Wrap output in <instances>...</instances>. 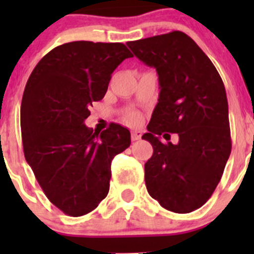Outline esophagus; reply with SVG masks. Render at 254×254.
Here are the masks:
<instances>
[{
  "label": "esophagus",
  "mask_w": 254,
  "mask_h": 254,
  "mask_svg": "<svg viewBox=\"0 0 254 254\" xmlns=\"http://www.w3.org/2000/svg\"><path fill=\"white\" fill-rule=\"evenodd\" d=\"M141 131H137V130H132L131 131V140L132 141H137V140L141 139Z\"/></svg>",
  "instance_id": "34e87169"
}]
</instances>
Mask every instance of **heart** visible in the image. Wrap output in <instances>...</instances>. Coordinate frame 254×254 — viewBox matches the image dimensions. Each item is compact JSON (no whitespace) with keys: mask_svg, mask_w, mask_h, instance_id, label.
Instances as JSON below:
<instances>
[{"mask_svg":"<svg viewBox=\"0 0 254 254\" xmlns=\"http://www.w3.org/2000/svg\"><path fill=\"white\" fill-rule=\"evenodd\" d=\"M124 119H125V122L129 123L130 125H137V124H140V123H141L142 118H141V114H140L139 112L129 111V112L125 113Z\"/></svg>","mask_w":254,"mask_h":254,"instance_id":"heart-1","label":"heart"}]
</instances>
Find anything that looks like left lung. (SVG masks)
Masks as SVG:
<instances>
[{
  "label": "left lung",
  "instance_id": "1",
  "mask_svg": "<svg viewBox=\"0 0 254 254\" xmlns=\"http://www.w3.org/2000/svg\"><path fill=\"white\" fill-rule=\"evenodd\" d=\"M145 65L155 67L160 96L148 132L153 153L145 163L148 194L178 214L199 209L214 193L231 153L229 104L224 82L190 37L175 30L127 43ZM177 132L180 141L159 137Z\"/></svg>",
  "mask_w": 254,
  "mask_h": 254
}]
</instances>
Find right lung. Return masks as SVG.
Returning a JSON list of instances; mask_svg holds the SVG:
<instances>
[{"label":"right lung","mask_w":254,"mask_h":254,"mask_svg":"<svg viewBox=\"0 0 254 254\" xmlns=\"http://www.w3.org/2000/svg\"><path fill=\"white\" fill-rule=\"evenodd\" d=\"M132 58L122 43L71 42L38 63L25 84L20 130L25 160L49 200L70 216L96 209L109 191L112 161L130 146V131L111 124L91 130L84 120L101 101L112 73Z\"/></svg>","instance_id":"add662e5"}]
</instances>
